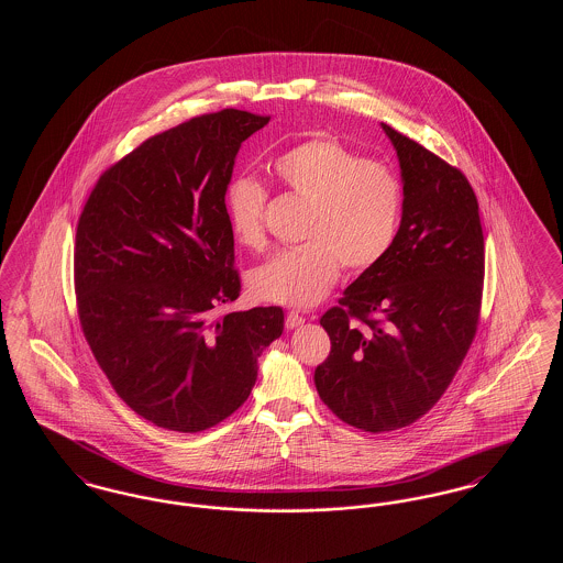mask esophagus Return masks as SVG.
I'll return each mask as SVG.
<instances>
[{
    "label": "esophagus",
    "mask_w": 563,
    "mask_h": 563,
    "mask_svg": "<svg viewBox=\"0 0 563 563\" xmlns=\"http://www.w3.org/2000/svg\"><path fill=\"white\" fill-rule=\"evenodd\" d=\"M303 321H306V317H303V314H299L297 310H291V312H287L285 324H287V329H295L297 324H301Z\"/></svg>",
    "instance_id": "esophagus-1"
}]
</instances>
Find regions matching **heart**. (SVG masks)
Here are the masks:
<instances>
[{
  "mask_svg": "<svg viewBox=\"0 0 563 563\" xmlns=\"http://www.w3.org/2000/svg\"><path fill=\"white\" fill-rule=\"evenodd\" d=\"M276 181L308 200L301 239L276 251L251 274L253 294L283 306H312L335 285L342 264L365 272L379 264L401 228L399 173L384 162L367 161L331 136L295 143L269 162ZM268 189L253 177H236L225 191V217L244 249L266 244L264 213Z\"/></svg>",
  "mask_w": 563,
  "mask_h": 563,
  "instance_id": "b5f03b06",
  "label": "heart"
}]
</instances>
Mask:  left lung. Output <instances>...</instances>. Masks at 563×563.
<instances>
[{
  "instance_id": "8db88e82",
  "label": "left lung",
  "mask_w": 563,
  "mask_h": 563,
  "mask_svg": "<svg viewBox=\"0 0 563 563\" xmlns=\"http://www.w3.org/2000/svg\"><path fill=\"white\" fill-rule=\"evenodd\" d=\"M382 129L401 162V228L322 314L331 352L314 369L322 402L365 432L409 427L443 397L475 340L485 274L479 202L464 173Z\"/></svg>"
}]
</instances>
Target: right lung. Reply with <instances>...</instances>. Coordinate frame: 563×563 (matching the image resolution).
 Here are the masks:
<instances>
[{
    "mask_svg": "<svg viewBox=\"0 0 563 563\" xmlns=\"http://www.w3.org/2000/svg\"><path fill=\"white\" fill-rule=\"evenodd\" d=\"M268 122L232 108L196 115L111 164L84 205V338L118 397L161 429L200 432L232 416L283 333L278 306L214 314L241 295L225 191L242 141Z\"/></svg>",
    "mask_w": 563,
    "mask_h": 563,
    "instance_id": "obj_1",
    "label": "right lung"
}]
</instances>
